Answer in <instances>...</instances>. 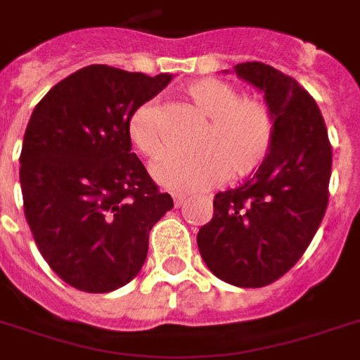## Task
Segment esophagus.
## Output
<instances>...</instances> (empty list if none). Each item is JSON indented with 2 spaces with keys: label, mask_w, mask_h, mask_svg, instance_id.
I'll use <instances>...</instances> for the list:
<instances>
[{
  "label": "esophagus",
  "mask_w": 360,
  "mask_h": 360,
  "mask_svg": "<svg viewBox=\"0 0 360 360\" xmlns=\"http://www.w3.org/2000/svg\"><path fill=\"white\" fill-rule=\"evenodd\" d=\"M186 196L185 194H181V192H174V203H175V207H181L183 203H185Z\"/></svg>",
  "instance_id": "1"
}]
</instances>
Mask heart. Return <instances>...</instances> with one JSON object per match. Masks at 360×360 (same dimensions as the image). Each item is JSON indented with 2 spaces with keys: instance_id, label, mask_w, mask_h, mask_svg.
Returning <instances> with one entry per match:
<instances>
[{
  "instance_id": "heart-1",
  "label": "heart",
  "mask_w": 360,
  "mask_h": 360,
  "mask_svg": "<svg viewBox=\"0 0 360 360\" xmlns=\"http://www.w3.org/2000/svg\"><path fill=\"white\" fill-rule=\"evenodd\" d=\"M198 114L205 117L191 157H166L151 169L158 185L174 192L207 191L228 177L245 179L267 158L274 140L273 106L259 95H243L240 87L217 78H200L183 89ZM130 143L149 158L164 155L157 106L146 103L127 121Z\"/></svg>"
}]
</instances>
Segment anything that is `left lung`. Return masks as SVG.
Returning <instances> with one entry per match:
<instances>
[{
  "label": "left lung",
  "instance_id": "1",
  "mask_svg": "<svg viewBox=\"0 0 360 360\" xmlns=\"http://www.w3.org/2000/svg\"><path fill=\"white\" fill-rule=\"evenodd\" d=\"M236 72L273 106V147L245 185L214 196L198 248L220 280L263 288L312 243L329 203L333 149L318 104L295 78L262 61L239 63Z\"/></svg>",
  "mask_w": 360,
  "mask_h": 360
}]
</instances>
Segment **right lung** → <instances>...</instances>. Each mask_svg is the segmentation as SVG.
<instances>
[{
	"mask_svg": "<svg viewBox=\"0 0 360 360\" xmlns=\"http://www.w3.org/2000/svg\"><path fill=\"white\" fill-rule=\"evenodd\" d=\"M172 80L89 65L50 89L20 153L24 214L53 273L108 293L140 273L149 231L174 200L130 153L127 121Z\"/></svg>",
	"mask_w": 360,
	"mask_h": 360,
	"instance_id": "1",
	"label": "right lung"
}]
</instances>
